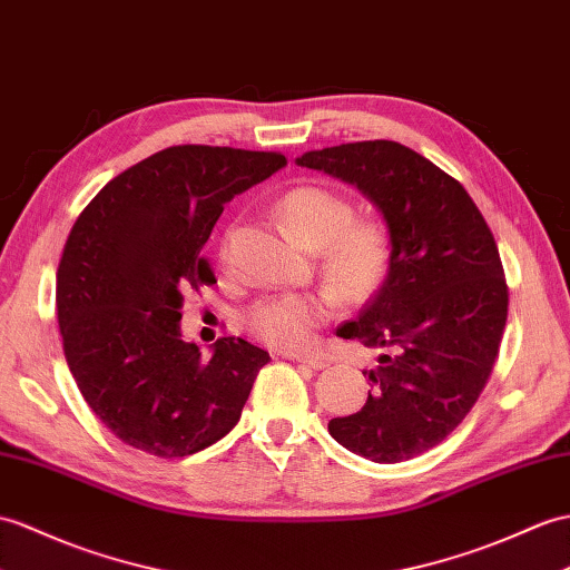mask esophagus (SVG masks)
<instances>
[{
	"mask_svg": "<svg viewBox=\"0 0 570 570\" xmlns=\"http://www.w3.org/2000/svg\"><path fill=\"white\" fill-rule=\"evenodd\" d=\"M288 360H294V362H298V364H306V366H311V368H315V372H317V368H325L327 366V362L325 360H317V356H288Z\"/></svg>",
	"mask_w": 570,
	"mask_h": 570,
	"instance_id": "1",
	"label": "esophagus"
}]
</instances>
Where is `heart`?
Masks as SVG:
<instances>
[{
  "mask_svg": "<svg viewBox=\"0 0 570 570\" xmlns=\"http://www.w3.org/2000/svg\"><path fill=\"white\" fill-rule=\"evenodd\" d=\"M288 233L308 249H321V272L347 303H364L386 282L393 259L391 233L376 218H354L347 196L317 184H301L276 202ZM228 259V237L220 245ZM335 298L327 291H286L253 303L243 315L245 327L276 350H303L313 330L330 321Z\"/></svg>",
  "mask_w": 570,
  "mask_h": 570,
  "instance_id": "heart-1",
  "label": "heart"
}]
</instances>
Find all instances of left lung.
Wrapping results in <instances>:
<instances>
[{
  "label": "left lung",
  "mask_w": 570,
  "mask_h": 570,
  "mask_svg": "<svg viewBox=\"0 0 570 570\" xmlns=\"http://www.w3.org/2000/svg\"><path fill=\"white\" fill-rule=\"evenodd\" d=\"M296 165L354 184L389 225L386 282L337 327L386 354L368 372L364 407L327 430L354 454L399 464L452 434L493 372L508 321L495 237L466 189L401 142H345Z\"/></svg>",
  "instance_id": "obj_1"
}]
</instances>
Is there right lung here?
<instances>
[{
	"label": "right lung",
	"mask_w": 570,
	"mask_h": 570,
	"mask_svg": "<svg viewBox=\"0 0 570 570\" xmlns=\"http://www.w3.org/2000/svg\"><path fill=\"white\" fill-rule=\"evenodd\" d=\"M284 165L282 153L175 145L114 177L75 220L56 288L62 350L124 444L179 459L240 420L269 354L220 337L206 360L181 340V303L216 284L202 249L223 206Z\"/></svg>",
	"instance_id": "1"
}]
</instances>
